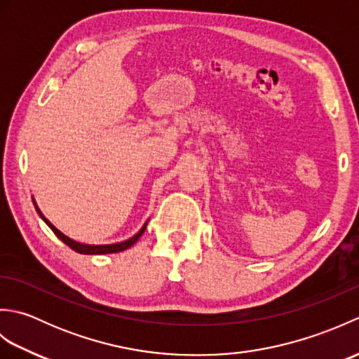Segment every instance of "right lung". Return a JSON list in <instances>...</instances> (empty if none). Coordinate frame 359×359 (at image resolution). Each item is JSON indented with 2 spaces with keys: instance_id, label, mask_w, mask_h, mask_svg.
I'll return each mask as SVG.
<instances>
[{
  "instance_id": "1",
  "label": "right lung",
  "mask_w": 359,
  "mask_h": 359,
  "mask_svg": "<svg viewBox=\"0 0 359 359\" xmlns=\"http://www.w3.org/2000/svg\"><path fill=\"white\" fill-rule=\"evenodd\" d=\"M32 202H34V205H35V210H36L38 215H40V217L44 220L46 225H48L53 233H55L57 238L62 239L67 247H71L74 251H77V253H80V255H109V253H118V251L128 250L129 247H133L137 241H139V238L143 234V231L147 230V225H148V222L144 224V225L142 226V230H140L139 233H137L135 236H133L131 239H128V241L118 242V243H109V245H88V243H80V242H77V241L67 238L66 234H63L62 231L58 230V228L53 226V225L49 222V220L43 216V212L40 211V208L36 207L35 199H32Z\"/></svg>"
}]
</instances>
